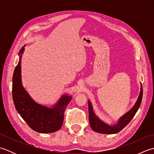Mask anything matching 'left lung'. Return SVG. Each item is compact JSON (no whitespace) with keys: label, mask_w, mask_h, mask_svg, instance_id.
I'll use <instances>...</instances> for the list:
<instances>
[{"label":"left lung","mask_w":154,"mask_h":154,"mask_svg":"<svg viewBox=\"0 0 154 154\" xmlns=\"http://www.w3.org/2000/svg\"><path fill=\"white\" fill-rule=\"evenodd\" d=\"M143 95V89L142 85H141V90H140V95L136 101L135 105L134 106L132 109L130 110L128 112L124 114L120 119L119 122L116 125L110 126L109 124L104 123L102 120H100L99 118L96 116L95 114L94 113L92 105L90 101H88V105H89V123L91 128L94 132L100 134H112L119 132L120 130H122L128 124L131 120L133 119L134 116L136 114V112L138 111L140 104L142 102Z\"/></svg>","instance_id":"left-lung-1"}]
</instances>
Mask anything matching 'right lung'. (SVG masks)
Here are the masks:
<instances>
[{"mask_svg":"<svg viewBox=\"0 0 154 154\" xmlns=\"http://www.w3.org/2000/svg\"><path fill=\"white\" fill-rule=\"evenodd\" d=\"M24 50V48L23 47L19 51L20 60L12 77V98L16 109L34 131L40 133L57 131L63 124L65 110L72 97L63 96L58 103L51 109L34 101L22 85L21 61Z\"/></svg>","mask_w":154,"mask_h":154,"instance_id":"1","label":"right lung"}]
</instances>
